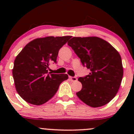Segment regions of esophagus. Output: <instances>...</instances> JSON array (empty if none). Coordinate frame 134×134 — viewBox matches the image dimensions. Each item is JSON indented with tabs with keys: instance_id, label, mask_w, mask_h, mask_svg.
I'll use <instances>...</instances> for the list:
<instances>
[{
	"instance_id": "1",
	"label": "esophagus",
	"mask_w": 134,
	"mask_h": 134,
	"mask_svg": "<svg viewBox=\"0 0 134 134\" xmlns=\"http://www.w3.org/2000/svg\"><path fill=\"white\" fill-rule=\"evenodd\" d=\"M69 78L72 82H76L77 80V78L75 76H69Z\"/></svg>"
}]
</instances>
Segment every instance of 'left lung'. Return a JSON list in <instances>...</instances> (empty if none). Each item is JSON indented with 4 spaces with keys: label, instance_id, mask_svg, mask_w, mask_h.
<instances>
[{
    "label": "left lung",
    "instance_id": "1",
    "mask_svg": "<svg viewBox=\"0 0 134 134\" xmlns=\"http://www.w3.org/2000/svg\"><path fill=\"white\" fill-rule=\"evenodd\" d=\"M67 44L82 65L91 71L88 75L78 78L82 88L76 93L77 97L91 107L106 105L115 97L123 76L119 53L98 37H74Z\"/></svg>",
    "mask_w": 134,
    "mask_h": 134
}]
</instances>
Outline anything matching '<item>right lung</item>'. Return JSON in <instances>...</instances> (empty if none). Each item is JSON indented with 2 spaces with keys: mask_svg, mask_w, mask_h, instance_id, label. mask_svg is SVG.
<instances>
[{
  "mask_svg": "<svg viewBox=\"0 0 134 134\" xmlns=\"http://www.w3.org/2000/svg\"><path fill=\"white\" fill-rule=\"evenodd\" d=\"M71 36L37 38L28 43L15 58L12 70L15 86L26 102L41 105L57 92L67 74L48 73L51 63H56L59 50Z\"/></svg>",
  "mask_w": 134,
  "mask_h": 134,
  "instance_id": "obj_1",
  "label": "right lung"
}]
</instances>
